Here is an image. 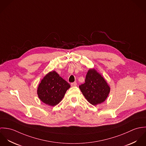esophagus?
Returning <instances> with one entry per match:
<instances>
[{
	"label": "esophagus",
	"instance_id": "34e87169",
	"mask_svg": "<svg viewBox=\"0 0 146 146\" xmlns=\"http://www.w3.org/2000/svg\"><path fill=\"white\" fill-rule=\"evenodd\" d=\"M71 85L72 86H75L77 85V83H76V82H74V83H72L71 84Z\"/></svg>",
	"mask_w": 146,
	"mask_h": 146
}]
</instances>
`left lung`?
Segmentation results:
<instances>
[{
	"mask_svg": "<svg viewBox=\"0 0 146 146\" xmlns=\"http://www.w3.org/2000/svg\"><path fill=\"white\" fill-rule=\"evenodd\" d=\"M79 88L87 101L94 106L104 102L110 92L104 78L94 68L88 70L85 83L79 85Z\"/></svg>",
	"mask_w": 146,
	"mask_h": 146,
	"instance_id": "left-lung-1",
	"label": "left lung"
}]
</instances>
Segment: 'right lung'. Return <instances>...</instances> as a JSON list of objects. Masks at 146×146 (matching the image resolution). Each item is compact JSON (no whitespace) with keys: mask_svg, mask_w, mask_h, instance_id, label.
<instances>
[{"mask_svg":"<svg viewBox=\"0 0 146 146\" xmlns=\"http://www.w3.org/2000/svg\"><path fill=\"white\" fill-rule=\"evenodd\" d=\"M70 88V85L54 71L48 73L42 79L37 93L43 103L54 106L61 102Z\"/></svg>","mask_w":146,"mask_h":146,"instance_id":"right-lung-1","label":"right lung"}]
</instances>
